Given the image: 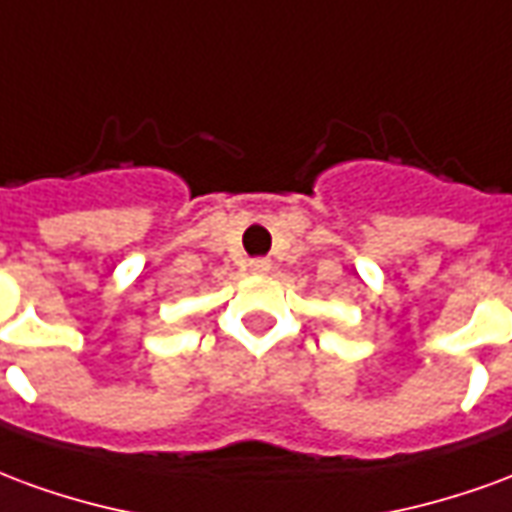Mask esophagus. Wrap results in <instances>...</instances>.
Wrapping results in <instances>:
<instances>
[{
  "label": "esophagus",
  "mask_w": 512,
  "mask_h": 512,
  "mask_svg": "<svg viewBox=\"0 0 512 512\" xmlns=\"http://www.w3.org/2000/svg\"><path fill=\"white\" fill-rule=\"evenodd\" d=\"M249 271H252V274H268V271H271V260H268V257H255V260H249Z\"/></svg>",
  "instance_id": "1"
}]
</instances>
